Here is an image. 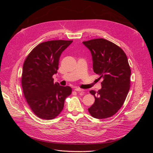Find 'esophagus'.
Masks as SVG:
<instances>
[{"instance_id": "34e87169", "label": "esophagus", "mask_w": 153, "mask_h": 153, "mask_svg": "<svg viewBox=\"0 0 153 153\" xmlns=\"http://www.w3.org/2000/svg\"><path fill=\"white\" fill-rule=\"evenodd\" d=\"M75 91H78V92H83V89H80V88H75Z\"/></svg>"}]
</instances>
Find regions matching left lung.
Returning <instances> with one entry per match:
<instances>
[{
	"instance_id": "left-lung-1",
	"label": "left lung",
	"mask_w": 153,
	"mask_h": 153,
	"mask_svg": "<svg viewBox=\"0 0 153 153\" xmlns=\"http://www.w3.org/2000/svg\"><path fill=\"white\" fill-rule=\"evenodd\" d=\"M83 44L91 53L94 72L103 80L101 89L90 91L95 101L88 110L96 119L110 117L121 108L130 87L131 69L126 55L117 45L103 38Z\"/></svg>"
}]
</instances>
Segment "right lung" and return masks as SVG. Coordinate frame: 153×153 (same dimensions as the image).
Masks as SVG:
<instances>
[{"mask_svg":"<svg viewBox=\"0 0 153 153\" xmlns=\"http://www.w3.org/2000/svg\"><path fill=\"white\" fill-rule=\"evenodd\" d=\"M73 41L52 40L39 44L26 58L23 66L22 85L27 103L38 117H56L64 108V101L71 93L69 86L53 83L59 58Z\"/></svg>","mask_w":153,"mask_h":153,"instance_id":"obj_1","label":"right lung"}]
</instances>
